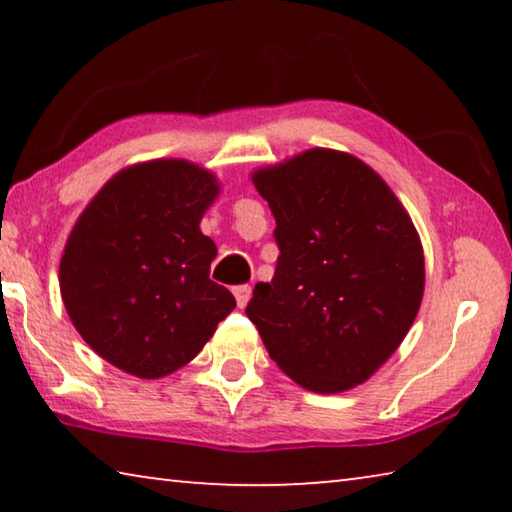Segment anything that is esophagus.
I'll return each instance as SVG.
<instances>
[{
    "mask_svg": "<svg viewBox=\"0 0 512 512\" xmlns=\"http://www.w3.org/2000/svg\"><path fill=\"white\" fill-rule=\"evenodd\" d=\"M235 298H237V305L239 309H244L250 300V287L248 284H241V287H235Z\"/></svg>",
    "mask_w": 512,
    "mask_h": 512,
    "instance_id": "obj_1",
    "label": "esophagus"
}]
</instances>
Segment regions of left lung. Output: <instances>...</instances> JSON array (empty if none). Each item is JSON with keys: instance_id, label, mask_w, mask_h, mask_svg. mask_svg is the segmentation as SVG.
<instances>
[{"instance_id": "left-lung-1", "label": "left lung", "mask_w": 512, "mask_h": 512, "mask_svg": "<svg viewBox=\"0 0 512 512\" xmlns=\"http://www.w3.org/2000/svg\"><path fill=\"white\" fill-rule=\"evenodd\" d=\"M280 246L246 316L271 359L314 393L368 381L400 348L424 293V253L409 212L366 162L309 149L253 171Z\"/></svg>"}]
</instances>
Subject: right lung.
<instances>
[{
  "label": "right lung",
  "instance_id": "obj_1",
  "mask_svg": "<svg viewBox=\"0 0 512 512\" xmlns=\"http://www.w3.org/2000/svg\"><path fill=\"white\" fill-rule=\"evenodd\" d=\"M221 192L201 164L160 158L117 171L76 219L60 296L83 341L140 379L187 366L237 307L210 280L216 246L201 219Z\"/></svg>",
  "mask_w": 512,
  "mask_h": 512
}]
</instances>
